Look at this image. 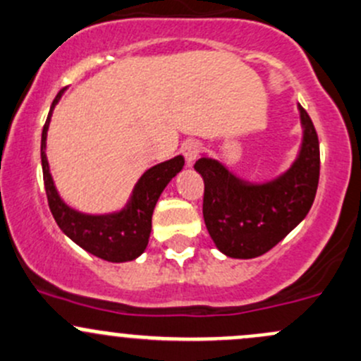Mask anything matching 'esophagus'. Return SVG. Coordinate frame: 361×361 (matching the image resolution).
Segmentation results:
<instances>
[{
  "label": "esophagus",
  "instance_id": "34e87169",
  "mask_svg": "<svg viewBox=\"0 0 361 361\" xmlns=\"http://www.w3.org/2000/svg\"><path fill=\"white\" fill-rule=\"evenodd\" d=\"M200 152V145L197 140H187V142L181 145V154L185 155V161H187V166H192L193 161L197 159Z\"/></svg>",
  "mask_w": 361,
  "mask_h": 361
}]
</instances>
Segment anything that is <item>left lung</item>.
Here are the masks:
<instances>
[{"label":"left lung","mask_w":361,"mask_h":361,"mask_svg":"<svg viewBox=\"0 0 361 361\" xmlns=\"http://www.w3.org/2000/svg\"><path fill=\"white\" fill-rule=\"evenodd\" d=\"M302 142L290 168L263 183L242 180L211 157L195 162L204 180L202 214L216 247L235 259L268 252L306 218L318 188L320 147L308 112L298 105Z\"/></svg>","instance_id":"8db88e82"}]
</instances>
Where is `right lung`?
<instances>
[{"mask_svg":"<svg viewBox=\"0 0 361 361\" xmlns=\"http://www.w3.org/2000/svg\"><path fill=\"white\" fill-rule=\"evenodd\" d=\"M66 88L60 90L53 100L48 119L41 135V166H43L44 190H47L48 206L60 230L72 242L88 250L100 259L111 263H126L133 261L147 249L152 230V214L162 190L183 169V155L169 159L157 166H152L136 181L135 188L126 206L121 211L109 214H85L67 206L56 192L47 159V135L50 128L51 114L55 105L62 98Z\"/></svg>","mask_w":361,"mask_h":361,"instance_id":"obj_1","label":"right lung"}]
</instances>
